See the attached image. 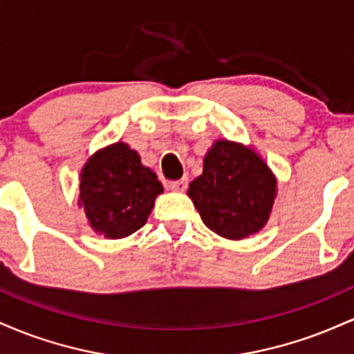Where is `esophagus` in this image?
Returning <instances> with one entry per match:
<instances>
[{
    "label": "esophagus",
    "mask_w": 354,
    "mask_h": 354,
    "mask_svg": "<svg viewBox=\"0 0 354 354\" xmlns=\"http://www.w3.org/2000/svg\"><path fill=\"white\" fill-rule=\"evenodd\" d=\"M186 188H188V180H186V178L169 183V189L173 191H185Z\"/></svg>",
    "instance_id": "obj_1"
}]
</instances>
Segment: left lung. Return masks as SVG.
<instances>
[{"label":"left lung","mask_w":354,"mask_h":354,"mask_svg":"<svg viewBox=\"0 0 354 354\" xmlns=\"http://www.w3.org/2000/svg\"><path fill=\"white\" fill-rule=\"evenodd\" d=\"M188 196L211 231L243 239L263 230L276 198V178L254 149L218 140L205 156L203 173Z\"/></svg>","instance_id":"1"}]
</instances>
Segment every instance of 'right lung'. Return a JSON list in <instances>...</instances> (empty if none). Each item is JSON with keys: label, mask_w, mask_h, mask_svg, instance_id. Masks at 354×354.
Here are the masks:
<instances>
[{"label": "right lung", "mask_w": 354, "mask_h": 354, "mask_svg": "<svg viewBox=\"0 0 354 354\" xmlns=\"http://www.w3.org/2000/svg\"><path fill=\"white\" fill-rule=\"evenodd\" d=\"M161 193L156 174L121 141L96 151L81 169L80 206L95 233L108 239L126 238L145 226Z\"/></svg>", "instance_id": "1"}]
</instances>
